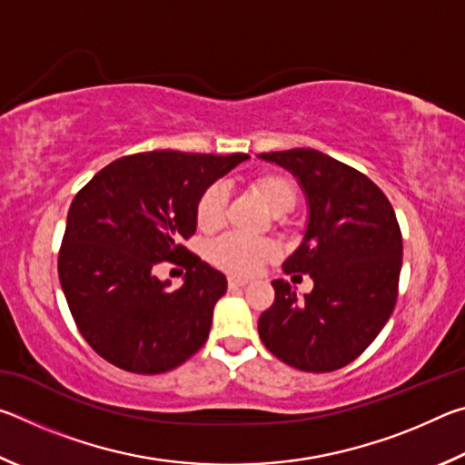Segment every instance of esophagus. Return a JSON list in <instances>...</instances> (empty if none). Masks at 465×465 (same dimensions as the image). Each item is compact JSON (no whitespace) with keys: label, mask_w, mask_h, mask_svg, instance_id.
Wrapping results in <instances>:
<instances>
[{"label":"esophagus","mask_w":465,"mask_h":465,"mask_svg":"<svg viewBox=\"0 0 465 465\" xmlns=\"http://www.w3.org/2000/svg\"><path fill=\"white\" fill-rule=\"evenodd\" d=\"M227 282H230V287H243V285H248V279L230 277V279H227Z\"/></svg>","instance_id":"1"}]
</instances>
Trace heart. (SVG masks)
Masks as SVG:
<instances>
[{
  "label": "heart",
  "mask_w": 465,
  "mask_h": 465,
  "mask_svg": "<svg viewBox=\"0 0 465 465\" xmlns=\"http://www.w3.org/2000/svg\"><path fill=\"white\" fill-rule=\"evenodd\" d=\"M252 191L264 201L274 213H287L297 203L295 180L282 172H261L250 180ZM227 191L222 184H211L196 201L194 217L203 232H215L225 222ZM277 254L271 240L246 238L240 233H227L209 246V261L230 274H254Z\"/></svg>",
  "instance_id": "obj_1"
}]
</instances>
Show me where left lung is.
<instances>
[{
	"label": "left lung",
	"instance_id": "8db88e82",
	"mask_svg": "<svg viewBox=\"0 0 465 465\" xmlns=\"http://www.w3.org/2000/svg\"><path fill=\"white\" fill-rule=\"evenodd\" d=\"M289 170L308 196V230L282 262L285 274H310L299 299L272 281L274 302L258 334L274 357L302 371L328 373L355 361L390 320L402 269V232L381 188L359 170L316 149L261 153Z\"/></svg>",
	"mask_w": 465,
	"mask_h": 465
}]
</instances>
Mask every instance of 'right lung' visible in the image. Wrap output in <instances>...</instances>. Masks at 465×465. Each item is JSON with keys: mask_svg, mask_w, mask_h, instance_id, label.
<instances>
[{"mask_svg": "<svg viewBox=\"0 0 465 465\" xmlns=\"http://www.w3.org/2000/svg\"><path fill=\"white\" fill-rule=\"evenodd\" d=\"M246 153L143 152L102 168L69 207L59 281L94 351L131 373H166L207 342L223 272L183 246L196 232V201ZM187 269L170 292L157 263Z\"/></svg>", "mask_w": 465, "mask_h": 465, "instance_id": "right-lung-1", "label": "right lung"}]
</instances>
